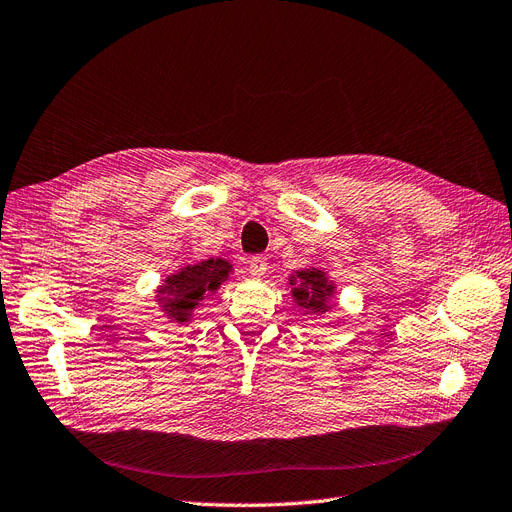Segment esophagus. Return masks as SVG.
Returning <instances> with one entry per match:
<instances>
[{
  "mask_svg": "<svg viewBox=\"0 0 512 512\" xmlns=\"http://www.w3.org/2000/svg\"><path fill=\"white\" fill-rule=\"evenodd\" d=\"M246 268H249L251 276L261 278L263 274H266V270H268V259L261 257V255H255V257H251L249 261H246Z\"/></svg>",
  "mask_w": 512,
  "mask_h": 512,
  "instance_id": "obj_1",
  "label": "esophagus"
}]
</instances>
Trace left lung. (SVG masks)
Listing matches in <instances>:
<instances>
[{
  "mask_svg": "<svg viewBox=\"0 0 512 512\" xmlns=\"http://www.w3.org/2000/svg\"><path fill=\"white\" fill-rule=\"evenodd\" d=\"M291 297L297 308L312 316H323L331 304L329 299L335 295V282L318 268H304L289 276Z\"/></svg>",
  "mask_w": 512,
  "mask_h": 512,
  "instance_id": "obj_1",
  "label": "left lung"
}]
</instances>
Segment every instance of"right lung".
Wrapping results in <instances>:
<instances>
[{
    "label": "right lung",
    "mask_w": 512,
    "mask_h": 512,
    "mask_svg": "<svg viewBox=\"0 0 512 512\" xmlns=\"http://www.w3.org/2000/svg\"><path fill=\"white\" fill-rule=\"evenodd\" d=\"M230 276L232 263L221 257L187 263L162 280L156 291L160 310L166 318L185 325L194 318V310L202 304L204 297L215 293L225 280H230Z\"/></svg>",
    "instance_id": "add662e5"
}]
</instances>
